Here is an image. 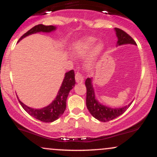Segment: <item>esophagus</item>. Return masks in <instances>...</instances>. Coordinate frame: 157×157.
<instances>
[{"label": "esophagus", "instance_id": "obj_1", "mask_svg": "<svg viewBox=\"0 0 157 157\" xmlns=\"http://www.w3.org/2000/svg\"><path fill=\"white\" fill-rule=\"evenodd\" d=\"M75 80L78 83H82L83 82V76L80 71H77L76 74H75Z\"/></svg>", "mask_w": 157, "mask_h": 157}]
</instances>
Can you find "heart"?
Instances as JSON below:
<instances>
[{"label":"heart","instance_id":"1","mask_svg":"<svg viewBox=\"0 0 157 157\" xmlns=\"http://www.w3.org/2000/svg\"><path fill=\"white\" fill-rule=\"evenodd\" d=\"M96 40L97 39L94 37H86L78 41L73 47V55L76 57H83L86 56L91 51V48L96 43ZM93 48L90 53L89 61L91 63L94 62L101 55L104 50V44L102 42H98Z\"/></svg>","mask_w":157,"mask_h":157}]
</instances>
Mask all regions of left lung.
Here are the masks:
<instances>
[{
	"label": "left lung",
	"instance_id": "1",
	"mask_svg": "<svg viewBox=\"0 0 157 157\" xmlns=\"http://www.w3.org/2000/svg\"><path fill=\"white\" fill-rule=\"evenodd\" d=\"M117 36L118 37L117 44L119 45L131 44L136 45L134 40L128 34L119 28H115ZM86 87V106L87 109L94 118L101 122H109L118 117L122 114L129 108L131 103L119 109H110L106 106L102 105L97 101L94 97V92L91 85V79L87 78L85 82Z\"/></svg>",
	"mask_w": 157,
	"mask_h": 157
}]
</instances>
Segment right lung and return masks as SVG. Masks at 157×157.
<instances>
[{
  "mask_svg": "<svg viewBox=\"0 0 157 157\" xmlns=\"http://www.w3.org/2000/svg\"><path fill=\"white\" fill-rule=\"evenodd\" d=\"M55 27L52 26V25H50V26H45L43 24L36 25V26L32 27L31 29L26 32L24 35L21 36L18 41L26 36L32 35L33 33H36V32H49L55 30ZM75 83L76 82H75V71H74V70H71V71L66 73L58 94H57L55 100L49 105L46 106L42 109H33L24 105L20 100L19 102L23 107V109L32 117L44 122H52L57 120L64 113L66 108V99H67L69 91L75 86Z\"/></svg>",
  "mask_w": 157,
  "mask_h": 157,
  "instance_id": "1",
  "label": "right lung"
}]
</instances>
